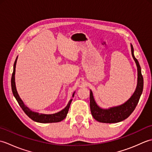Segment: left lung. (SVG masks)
Listing matches in <instances>:
<instances>
[{"label":"left lung","instance_id":"1","mask_svg":"<svg viewBox=\"0 0 152 152\" xmlns=\"http://www.w3.org/2000/svg\"><path fill=\"white\" fill-rule=\"evenodd\" d=\"M131 48L132 56L136 63L138 71V81L136 90L131 98L124 104L108 109L101 108L96 104L93 98L91 90H90V110L93 118L99 122L113 124V123H118L124 120L132 114L139 101L143 91L144 80L141 73V68L139 63L134 56V49L132 44H131Z\"/></svg>","mask_w":152,"mask_h":152}]
</instances>
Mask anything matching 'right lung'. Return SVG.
Instances as JSON below:
<instances>
[{"label": "right lung", "mask_w": 152, "mask_h": 152, "mask_svg": "<svg viewBox=\"0 0 152 152\" xmlns=\"http://www.w3.org/2000/svg\"><path fill=\"white\" fill-rule=\"evenodd\" d=\"M18 57L16 58V59L14 64V70H13L12 79H11V86H12V90L13 95L15 96V99L17 100L19 105L20 106V107L22 108L23 110L26 114L28 117H29L31 119H33V121H37L38 123H42V124H46V123H56L59 122L63 120V119L66 117L67 113L69 112V109L70 107V105L71 104L72 99L70 100V101L68 103L67 106H66L62 110L56 113V114H39L38 112H34L27 107L24 104L21 98L19 97V96L17 90H16L15 88V65L16 63H17ZM74 92L72 95V97L74 95Z\"/></svg>", "instance_id": "add662e5"}]
</instances>
